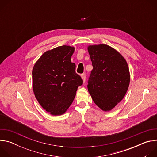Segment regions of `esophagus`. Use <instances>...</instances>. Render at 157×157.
Instances as JSON below:
<instances>
[{
	"label": "esophagus",
	"mask_w": 157,
	"mask_h": 157,
	"mask_svg": "<svg viewBox=\"0 0 157 157\" xmlns=\"http://www.w3.org/2000/svg\"><path fill=\"white\" fill-rule=\"evenodd\" d=\"M81 78H82V79H83V81L85 82V81H86V74H85V73L82 74V75H81Z\"/></svg>",
	"instance_id": "1"
}]
</instances>
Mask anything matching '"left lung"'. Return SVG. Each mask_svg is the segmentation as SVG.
<instances>
[{"mask_svg":"<svg viewBox=\"0 0 157 157\" xmlns=\"http://www.w3.org/2000/svg\"><path fill=\"white\" fill-rule=\"evenodd\" d=\"M93 69L87 89L94 103L108 111L125 95L130 82L128 66L124 57L107 44L88 47Z\"/></svg>","mask_w":157,"mask_h":157,"instance_id":"8db88e82","label":"left lung"}]
</instances>
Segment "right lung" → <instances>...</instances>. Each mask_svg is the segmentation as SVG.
<instances>
[{
  "label": "right lung",
  "instance_id": "obj_1",
  "mask_svg": "<svg viewBox=\"0 0 157 157\" xmlns=\"http://www.w3.org/2000/svg\"><path fill=\"white\" fill-rule=\"evenodd\" d=\"M74 47L61 46L44 53L32 71L33 92L41 106L54 116L64 114L83 81L71 62Z\"/></svg>",
  "mask_w": 157,
  "mask_h": 157
}]
</instances>
